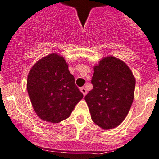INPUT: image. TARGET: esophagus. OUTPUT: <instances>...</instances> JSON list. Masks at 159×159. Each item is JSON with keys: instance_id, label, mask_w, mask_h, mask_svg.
Here are the masks:
<instances>
[{"instance_id": "1", "label": "esophagus", "mask_w": 159, "mask_h": 159, "mask_svg": "<svg viewBox=\"0 0 159 159\" xmlns=\"http://www.w3.org/2000/svg\"><path fill=\"white\" fill-rule=\"evenodd\" d=\"M80 91L82 92V93H83V96H86V93H87V92H86V89H85L84 87H81V88H80Z\"/></svg>"}]
</instances>
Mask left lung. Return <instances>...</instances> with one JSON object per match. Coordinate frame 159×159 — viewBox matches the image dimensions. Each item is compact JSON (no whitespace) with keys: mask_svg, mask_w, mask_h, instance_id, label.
I'll list each match as a JSON object with an SVG mask.
<instances>
[{"mask_svg":"<svg viewBox=\"0 0 159 159\" xmlns=\"http://www.w3.org/2000/svg\"><path fill=\"white\" fill-rule=\"evenodd\" d=\"M93 88L85 96L91 119L104 130L120 125L132 106L135 79L125 62L112 56L93 66Z\"/></svg>","mask_w":159,"mask_h":159,"instance_id":"1","label":"left lung"}]
</instances>
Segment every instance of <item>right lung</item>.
Returning a JSON list of instances; mask_svg holds the SVG:
<instances>
[{"label": "right lung", "mask_w": 159, "mask_h": 159, "mask_svg": "<svg viewBox=\"0 0 159 159\" xmlns=\"http://www.w3.org/2000/svg\"><path fill=\"white\" fill-rule=\"evenodd\" d=\"M68 66L64 57L51 53L39 60L29 72L27 92L42 120L58 123L67 119L83 99Z\"/></svg>", "instance_id": "1"}]
</instances>
